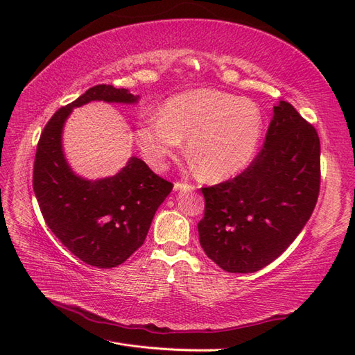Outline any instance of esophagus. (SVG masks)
I'll use <instances>...</instances> for the list:
<instances>
[{"label":"esophagus","instance_id":"34e87169","mask_svg":"<svg viewBox=\"0 0 355 355\" xmlns=\"http://www.w3.org/2000/svg\"><path fill=\"white\" fill-rule=\"evenodd\" d=\"M175 189H196V185L187 184V182H175Z\"/></svg>","mask_w":355,"mask_h":355}]
</instances>
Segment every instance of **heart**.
I'll return each mask as SVG.
<instances>
[{"mask_svg":"<svg viewBox=\"0 0 355 355\" xmlns=\"http://www.w3.org/2000/svg\"><path fill=\"white\" fill-rule=\"evenodd\" d=\"M263 120L252 101L213 89H198L170 98L161 115L137 128V145L154 168L188 139V153L207 180L228 179L252 159L261 141Z\"/></svg>","mask_w":355,"mask_h":355,"instance_id":"obj_1","label":"heart"}]
</instances>
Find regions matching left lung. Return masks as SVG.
Listing matches in <instances>:
<instances>
[{
  "mask_svg": "<svg viewBox=\"0 0 355 355\" xmlns=\"http://www.w3.org/2000/svg\"><path fill=\"white\" fill-rule=\"evenodd\" d=\"M320 178L315 127L282 101L249 167L234 179L201 188L202 250L228 272H254L271 263L313 214Z\"/></svg>",
  "mask_w": 355,
  "mask_h": 355,
  "instance_id": "obj_1",
  "label": "left lung"
}]
</instances>
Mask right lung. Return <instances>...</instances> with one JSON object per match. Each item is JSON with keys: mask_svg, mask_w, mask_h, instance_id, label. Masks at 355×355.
Returning a JSON list of instances; mask_svg holds the SVG:
<instances>
[{"mask_svg": "<svg viewBox=\"0 0 355 355\" xmlns=\"http://www.w3.org/2000/svg\"><path fill=\"white\" fill-rule=\"evenodd\" d=\"M92 101L132 103L137 96L98 84L59 108L40 136L32 185L42 218L60 243L87 265L114 268L144 244L173 184L136 157L112 178L92 182L72 173L62 151L63 123L73 106Z\"/></svg>", "mask_w": 355, "mask_h": 355, "instance_id": "1", "label": "right lung"}]
</instances>
